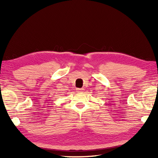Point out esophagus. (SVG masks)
Returning a JSON list of instances; mask_svg holds the SVG:
<instances>
[{"mask_svg": "<svg viewBox=\"0 0 158 158\" xmlns=\"http://www.w3.org/2000/svg\"><path fill=\"white\" fill-rule=\"evenodd\" d=\"M83 91H84V89H83V88H77V92L81 93V92H83Z\"/></svg>", "mask_w": 158, "mask_h": 158, "instance_id": "34e87169", "label": "esophagus"}]
</instances>
